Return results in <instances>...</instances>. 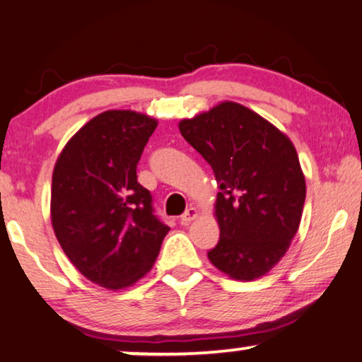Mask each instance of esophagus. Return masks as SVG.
<instances>
[{
    "instance_id": "esophagus-1",
    "label": "esophagus",
    "mask_w": 362,
    "mask_h": 362,
    "mask_svg": "<svg viewBox=\"0 0 362 362\" xmlns=\"http://www.w3.org/2000/svg\"><path fill=\"white\" fill-rule=\"evenodd\" d=\"M199 215H200V212L195 207H189V209H187V212L180 217V222L184 223V226H189V223L192 221H195V218L199 217Z\"/></svg>"
}]
</instances>
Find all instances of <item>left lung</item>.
I'll list each match as a JSON object with an SVG mask.
<instances>
[{
    "label": "left lung",
    "mask_w": 362,
    "mask_h": 362,
    "mask_svg": "<svg viewBox=\"0 0 362 362\" xmlns=\"http://www.w3.org/2000/svg\"><path fill=\"white\" fill-rule=\"evenodd\" d=\"M178 130L221 189L214 205L221 239L209 260L235 281L265 276L289 250L303 217L305 177L294 144L235 102L184 118Z\"/></svg>",
    "instance_id": "left-lung-1"
}]
</instances>
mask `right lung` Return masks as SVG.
Returning a JSON list of instances; mask_svg holds the SVG:
<instances>
[{"mask_svg":"<svg viewBox=\"0 0 362 362\" xmlns=\"http://www.w3.org/2000/svg\"><path fill=\"white\" fill-rule=\"evenodd\" d=\"M157 125L134 110H107L66 141L54 163V235L80 274L105 289H127L148 274L170 230L136 182V163Z\"/></svg>","mask_w":362,"mask_h":362,"instance_id":"right-lung-1","label":"right lung"}]
</instances>
